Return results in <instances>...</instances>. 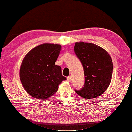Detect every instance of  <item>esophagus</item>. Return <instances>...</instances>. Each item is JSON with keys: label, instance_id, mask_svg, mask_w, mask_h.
<instances>
[{"label": "esophagus", "instance_id": "34e87169", "mask_svg": "<svg viewBox=\"0 0 132 132\" xmlns=\"http://www.w3.org/2000/svg\"><path fill=\"white\" fill-rule=\"evenodd\" d=\"M67 80H68V81H70L71 80V76H68V77H67Z\"/></svg>", "mask_w": 132, "mask_h": 132}]
</instances>
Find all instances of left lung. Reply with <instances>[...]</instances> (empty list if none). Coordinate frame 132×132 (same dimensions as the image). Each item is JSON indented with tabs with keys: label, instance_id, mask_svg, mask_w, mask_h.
<instances>
[{
	"label": "left lung",
	"instance_id": "1",
	"mask_svg": "<svg viewBox=\"0 0 132 132\" xmlns=\"http://www.w3.org/2000/svg\"><path fill=\"white\" fill-rule=\"evenodd\" d=\"M74 50L82 64L85 79L81 89L75 90V92L86 99L100 96L108 89L111 81V57L107 51L93 43L76 42Z\"/></svg>",
	"mask_w": 132,
	"mask_h": 132
}]
</instances>
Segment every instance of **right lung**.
<instances>
[{
  "instance_id": "obj_1",
  "label": "right lung",
  "mask_w": 132,
  "mask_h": 132,
  "mask_svg": "<svg viewBox=\"0 0 132 132\" xmlns=\"http://www.w3.org/2000/svg\"><path fill=\"white\" fill-rule=\"evenodd\" d=\"M61 46L44 43L29 51L23 60L20 79L29 95L39 99L53 96L59 84L66 78L62 74L60 66L55 64Z\"/></svg>"
}]
</instances>
